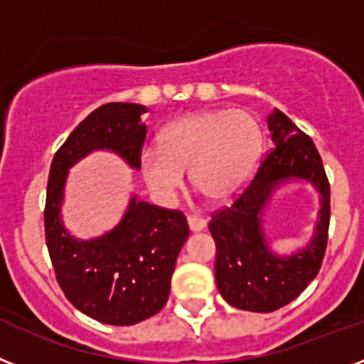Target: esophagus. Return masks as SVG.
Here are the masks:
<instances>
[{
    "mask_svg": "<svg viewBox=\"0 0 364 364\" xmlns=\"http://www.w3.org/2000/svg\"><path fill=\"white\" fill-rule=\"evenodd\" d=\"M187 222H188V228H191V231H201V229H205V225H207L205 218H201V216H198V215H188Z\"/></svg>",
    "mask_w": 364,
    "mask_h": 364,
    "instance_id": "1",
    "label": "esophagus"
}]
</instances>
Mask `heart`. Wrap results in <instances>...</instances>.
<instances>
[{
	"label": "heart",
	"instance_id": "obj_1",
	"mask_svg": "<svg viewBox=\"0 0 364 364\" xmlns=\"http://www.w3.org/2000/svg\"><path fill=\"white\" fill-rule=\"evenodd\" d=\"M161 148L142 149L140 166L149 188L170 198L185 181L213 201L235 196L252 176L262 131L246 111H205L183 116L164 129Z\"/></svg>",
	"mask_w": 364,
	"mask_h": 364
}]
</instances>
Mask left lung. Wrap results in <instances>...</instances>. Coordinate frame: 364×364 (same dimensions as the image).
<instances>
[{
  "label": "left lung",
  "mask_w": 364,
  "mask_h": 364,
  "mask_svg": "<svg viewBox=\"0 0 364 364\" xmlns=\"http://www.w3.org/2000/svg\"><path fill=\"white\" fill-rule=\"evenodd\" d=\"M274 148L264 155L255 173L231 205L215 210L209 231L216 242L215 277L229 305L253 313H272L291 304L316 277L328 246L329 181L318 149L287 114L274 109L268 114ZM289 178H305L321 192L319 222L304 250L279 258L267 248L260 215L271 191Z\"/></svg>",
  "instance_id": "8db88e82"
}]
</instances>
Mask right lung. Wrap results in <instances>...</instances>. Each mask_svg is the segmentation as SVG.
<instances>
[{
  "label": "right lung",
  "instance_id": "obj_1",
  "mask_svg": "<svg viewBox=\"0 0 364 364\" xmlns=\"http://www.w3.org/2000/svg\"><path fill=\"white\" fill-rule=\"evenodd\" d=\"M146 111L136 103H107L90 112L57 149L46 192V244L57 283L75 309L111 326H133L163 309L188 237L187 218L133 196L112 231L77 240L60 222V203L70 166L94 149H111L140 168Z\"/></svg>",
  "mask_w": 364,
  "mask_h": 364
}]
</instances>
